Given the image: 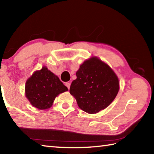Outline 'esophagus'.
Masks as SVG:
<instances>
[{
  "label": "esophagus",
  "instance_id": "obj_1",
  "mask_svg": "<svg viewBox=\"0 0 154 154\" xmlns=\"http://www.w3.org/2000/svg\"><path fill=\"white\" fill-rule=\"evenodd\" d=\"M65 85H66V86L68 88V89H69L70 86H71V83H70V82H66V83H65Z\"/></svg>",
  "mask_w": 154,
  "mask_h": 154
}]
</instances>
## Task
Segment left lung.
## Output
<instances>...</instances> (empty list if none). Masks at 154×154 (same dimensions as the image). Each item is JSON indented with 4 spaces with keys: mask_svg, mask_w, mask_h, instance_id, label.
I'll return each mask as SVG.
<instances>
[{
    "mask_svg": "<svg viewBox=\"0 0 154 154\" xmlns=\"http://www.w3.org/2000/svg\"><path fill=\"white\" fill-rule=\"evenodd\" d=\"M72 81L70 94L82 110L94 114L106 109L116 98L119 90L117 75L107 64L92 56L80 65Z\"/></svg>",
    "mask_w": 154,
    "mask_h": 154,
    "instance_id": "1",
    "label": "left lung"
}]
</instances>
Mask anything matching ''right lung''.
Instances as JSON below:
<instances>
[{"mask_svg": "<svg viewBox=\"0 0 154 154\" xmlns=\"http://www.w3.org/2000/svg\"><path fill=\"white\" fill-rule=\"evenodd\" d=\"M66 91L67 87L45 66L34 72L25 85L26 97L31 105L40 110L50 108L56 97Z\"/></svg>", "mask_w": 154, "mask_h": 154, "instance_id": "obj_1", "label": "right lung"}]
</instances>
